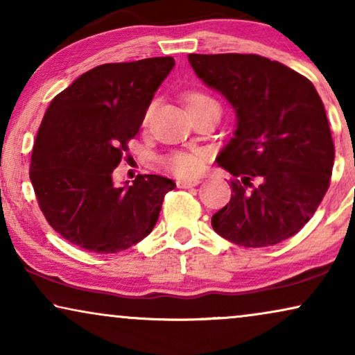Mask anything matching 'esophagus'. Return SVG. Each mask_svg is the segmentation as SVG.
<instances>
[{"label":"esophagus","mask_w":355,"mask_h":355,"mask_svg":"<svg viewBox=\"0 0 355 355\" xmlns=\"http://www.w3.org/2000/svg\"><path fill=\"white\" fill-rule=\"evenodd\" d=\"M179 189H189V187H196L200 184V179L197 178H191V179H179V181L176 182Z\"/></svg>","instance_id":"esophagus-1"}]
</instances>
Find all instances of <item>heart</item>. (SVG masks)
Listing matches in <instances>:
<instances>
[{
    "label": "heart",
    "mask_w": 355,
    "mask_h": 355,
    "mask_svg": "<svg viewBox=\"0 0 355 355\" xmlns=\"http://www.w3.org/2000/svg\"><path fill=\"white\" fill-rule=\"evenodd\" d=\"M205 103H216L215 100L210 98V96L202 94V92H191L187 95V106L189 110L196 108V106L205 105ZM153 103L148 106L147 111L144 114V123L147 124L150 116L153 113ZM207 155L203 152H176L169 157L164 158V166L171 169L173 173H176L178 176H191V174H196L200 171L205 164Z\"/></svg>",
    "instance_id": "obj_1"
}]
</instances>
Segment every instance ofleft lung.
<instances>
[{"label": "left lung", "instance_id": "obj_1", "mask_svg": "<svg viewBox=\"0 0 355 355\" xmlns=\"http://www.w3.org/2000/svg\"><path fill=\"white\" fill-rule=\"evenodd\" d=\"M187 60L237 118L216 157L218 166L237 179L230 203L211 216L213 230L242 247L294 236L323 200L334 163L331 130L313 84L259 55L192 53Z\"/></svg>", "mask_w": 355, "mask_h": 355}]
</instances>
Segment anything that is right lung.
Returning <instances> with one entry per match:
<instances>
[{
	"label": "right lung",
	"instance_id": "1",
	"mask_svg": "<svg viewBox=\"0 0 355 355\" xmlns=\"http://www.w3.org/2000/svg\"><path fill=\"white\" fill-rule=\"evenodd\" d=\"M171 56L101 64L58 94L38 129L31 181L56 232L80 249L116 254L157 225L171 179L139 174L116 187L113 171L139 132Z\"/></svg>",
	"mask_w": 355,
	"mask_h": 355
}]
</instances>
